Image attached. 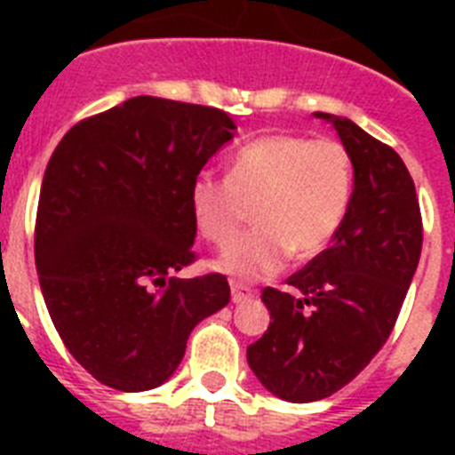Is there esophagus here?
<instances>
[{"label": "esophagus", "mask_w": 455, "mask_h": 455, "mask_svg": "<svg viewBox=\"0 0 455 455\" xmlns=\"http://www.w3.org/2000/svg\"><path fill=\"white\" fill-rule=\"evenodd\" d=\"M252 298H255V291H252L250 285L241 283V281H231V299H234L235 304L248 302V299Z\"/></svg>", "instance_id": "1"}]
</instances>
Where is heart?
<instances>
[{
    "mask_svg": "<svg viewBox=\"0 0 455 455\" xmlns=\"http://www.w3.org/2000/svg\"><path fill=\"white\" fill-rule=\"evenodd\" d=\"M352 198V160L332 139L267 134L241 146L228 174L200 172L188 203L200 235L227 248L250 207L257 227L220 257L224 274L255 281L274 276L295 257L318 255L345 221Z\"/></svg>",
    "mask_w": 455,
    "mask_h": 455,
    "instance_id": "heart-1",
    "label": "heart"
}]
</instances>
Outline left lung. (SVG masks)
<instances>
[{
	"instance_id": "obj_1",
	"label": "left lung",
	"mask_w": 455,
	"mask_h": 455,
	"mask_svg": "<svg viewBox=\"0 0 455 455\" xmlns=\"http://www.w3.org/2000/svg\"><path fill=\"white\" fill-rule=\"evenodd\" d=\"M332 123L354 164V191L331 248L264 288L271 323L248 363L271 395L307 403L335 395L387 342L423 250L416 184L395 148L347 117Z\"/></svg>"
}]
</instances>
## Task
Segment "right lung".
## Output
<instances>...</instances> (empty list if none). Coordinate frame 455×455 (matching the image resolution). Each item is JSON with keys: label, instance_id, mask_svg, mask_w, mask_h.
I'll return each mask as SVG.
<instances>
[{"label": "right lung", "instance_id": "obj_1", "mask_svg": "<svg viewBox=\"0 0 455 455\" xmlns=\"http://www.w3.org/2000/svg\"><path fill=\"white\" fill-rule=\"evenodd\" d=\"M234 130L220 108L134 96L80 120L46 164L39 288L68 352L108 387L163 385L193 328L231 299L221 274H172L196 262L191 181Z\"/></svg>", "mask_w": 455, "mask_h": 455}]
</instances>
